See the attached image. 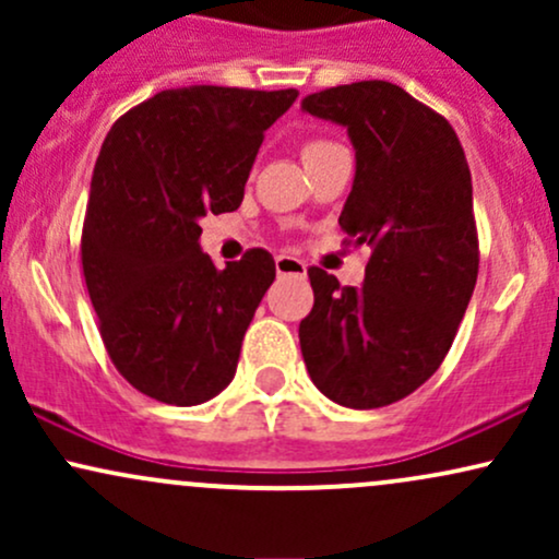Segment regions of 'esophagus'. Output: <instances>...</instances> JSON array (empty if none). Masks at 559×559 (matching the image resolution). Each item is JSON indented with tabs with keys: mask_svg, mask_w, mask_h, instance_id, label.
<instances>
[{
	"mask_svg": "<svg viewBox=\"0 0 559 559\" xmlns=\"http://www.w3.org/2000/svg\"><path fill=\"white\" fill-rule=\"evenodd\" d=\"M275 271H278V275H305L307 265L297 258H288V254H278L275 258Z\"/></svg>",
	"mask_w": 559,
	"mask_h": 559,
	"instance_id": "esophagus-1",
	"label": "esophagus"
}]
</instances>
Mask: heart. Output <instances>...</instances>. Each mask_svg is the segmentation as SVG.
Instances as JSON below:
<instances>
[{
    "instance_id": "obj_1",
    "label": "heart",
    "mask_w": 559,
    "mask_h": 559,
    "mask_svg": "<svg viewBox=\"0 0 559 559\" xmlns=\"http://www.w3.org/2000/svg\"><path fill=\"white\" fill-rule=\"evenodd\" d=\"M329 144H333V141H329V139H307L305 144H301V159L312 157V155H316V152L325 150V146H329Z\"/></svg>"
}]
</instances>
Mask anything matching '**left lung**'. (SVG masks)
<instances>
[{"label": "left lung", "mask_w": 559, "mask_h": 559, "mask_svg": "<svg viewBox=\"0 0 559 559\" xmlns=\"http://www.w3.org/2000/svg\"><path fill=\"white\" fill-rule=\"evenodd\" d=\"M301 110L349 131L357 170L338 226L370 249L360 288L307 271L316 305L299 323L301 357L329 400L386 407L439 370L476 288L471 168L444 115L396 83L323 88Z\"/></svg>", "instance_id": "8db88e82"}]
</instances>
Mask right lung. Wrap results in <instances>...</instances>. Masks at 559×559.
I'll return each instance as SVG.
<instances>
[{
	"label": "right lung",
	"mask_w": 559,
	"mask_h": 559,
	"mask_svg": "<svg viewBox=\"0 0 559 559\" xmlns=\"http://www.w3.org/2000/svg\"><path fill=\"white\" fill-rule=\"evenodd\" d=\"M297 88H165L120 115L96 157L81 265L118 373L165 404L230 383L243 333L275 278L267 249L215 267L199 217L234 213L265 131Z\"/></svg>",
	"instance_id": "add662e5"
}]
</instances>
